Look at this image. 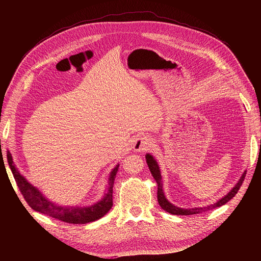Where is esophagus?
I'll return each mask as SVG.
<instances>
[{"label": "esophagus", "instance_id": "1", "mask_svg": "<svg viewBox=\"0 0 261 261\" xmlns=\"http://www.w3.org/2000/svg\"><path fill=\"white\" fill-rule=\"evenodd\" d=\"M152 145V140L148 136L138 135L133 140V150L134 152H143L148 150Z\"/></svg>", "mask_w": 261, "mask_h": 261}]
</instances>
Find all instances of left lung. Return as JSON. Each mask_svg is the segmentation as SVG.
I'll list each match as a JSON object with an SVG mask.
<instances>
[{
  "mask_svg": "<svg viewBox=\"0 0 261 261\" xmlns=\"http://www.w3.org/2000/svg\"><path fill=\"white\" fill-rule=\"evenodd\" d=\"M145 159H146V163L148 168H150V171L153 175V177L155 178L157 186H158V192H157V197H158V202L160 204V206L166 211L169 214L172 215H181V216H187V215H194V214H199L202 212H206L216 207H219L223 204H225L226 202H228L231 198H233L236 196V194L238 193V191L240 190L241 186L245 179L246 176V172L247 170H245L242 174V176L240 177V179L238 180V182L234 185V187L225 195L223 196L222 198H220L217 202L213 203V204H208L205 206H198V207H191V208H182V207H178L174 204H172L170 201H168V199L165 197L164 194V190H163V182H162V175H161V171H160V167L158 165V162L155 160V158L151 155V154H146L145 155Z\"/></svg>",
  "mask_w": 261,
  "mask_h": 261,
  "instance_id": "left-lung-1",
  "label": "left lung"
}]
</instances>
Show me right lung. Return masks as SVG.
<instances>
[{
    "label": "right lung",
    "instance_id": "add662e5",
    "mask_svg": "<svg viewBox=\"0 0 261 261\" xmlns=\"http://www.w3.org/2000/svg\"><path fill=\"white\" fill-rule=\"evenodd\" d=\"M7 160L20 193L22 194L28 204L36 212L42 213L66 223H70V224H86V223L94 222L102 218L113 206V187L118 168L120 166L119 163L110 171L107 191L99 201L88 206H67L59 205L50 201L41 193V191H39L35 186L28 181V179L22 174H20L19 170L14 164L12 155L9 151L7 152Z\"/></svg>",
    "mask_w": 261,
    "mask_h": 261
}]
</instances>
